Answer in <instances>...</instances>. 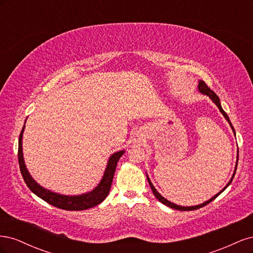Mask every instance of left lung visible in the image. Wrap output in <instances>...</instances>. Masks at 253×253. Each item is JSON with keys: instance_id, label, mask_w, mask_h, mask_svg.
<instances>
[{"instance_id": "8db88e82", "label": "left lung", "mask_w": 253, "mask_h": 253, "mask_svg": "<svg viewBox=\"0 0 253 253\" xmlns=\"http://www.w3.org/2000/svg\"><path fill=\"white\" fill-rule=\"evenodd\" d=\"M198 90L201 91L202 94H204V95H207V96H209L210 98H211V100L215 103L216 105H217V108H218V110L221 112V114L224 115V117L227 119V121L229 122V124H230V126H231V127H232V129H233V132H234V134H235V131H234V127H233V126H232V124L230 122V119H229V117H228V115L226 114V112L221 109V105H220V102H219V98L217 97V95L214 93V91L207 85V84L204 82V81H200V84H198ZM237 162H239V158H237ZM237 162H236V166H235V170H234V173H233V176H232V178L230 179V181L228 182V185L220 191L219 193H217L216 195H214L212 198H210L209 201H207V202H205L204 204H202V205H198V206H193V207H181V206H178V205H175V204H173V203H171V202H169V201H167L165 197H163L162 195H160L157 191H156V189L154 188V186L152 185V182H151V180H150V178L149 177H147L148 178V181H149V183H150V187H151V189H152V191H153V194L155 195V197L157 198V200L160 202V203H163L164 205H166V206H168V207H170V208H172V209H175V210H179V211H192V210H196V209H200V208H203L204 206H206V205H208L209 203H211L213 200H215V198L223 192V191L230 185L231 183V181H232V179H233V177H234V175H235V171H236V167H237Z\"/></svg>"}]
</instances>
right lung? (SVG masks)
Wrapping results in <instances>:
<instances>
[{
  "label": "right lung",
  "mask_w": 253,
  "mask_h": 253,
  "mask_svg": "<svg viewBox=\"0 0 253 253\" xmlns=\"http://www.w3.org/2000/svg\"><path fill=\"white\" fill-rule=\"evenodd\" d=\"M24 127L25 126H23L19 137L18 159H19L21 174L23 176V178H24V181L27 185V187L30 189L32 192H34L37 196H39L46 203L57 207V208L68 210V211L86 210L88 208H93V207L99 205L105 200V197L108 196L110 192L117 163L119 158L124 155L125 151H119L110 157L108 167H106L103 177L100 183H99L93 191H90V192L85 194L78 195V196L61 195L42 188L40 185H38V183L33 179L32 176L29 175L24 164V159H23V152H22V136H23V131H24Z\"/></svg>",
  "instance_id": "obj_1"
}]
</instances>
